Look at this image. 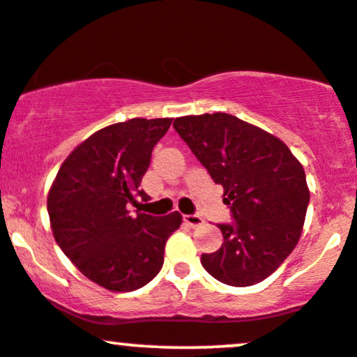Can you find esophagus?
<instances>
[{
	"mask_svg": "<svg viewBox=\"0 0 357 357\" xmlns=\"http://www.w3.org/2000/svg\"><path fill=\"white\" fill-rule=\"evenodd\" d=\"M183 220H185L190 227H198V225H202V223H203V218L199 217V215H195V213L183 215Z\"/></svg>",
	"mask_w": 357,
	"mask_h": 357,
	"instance_id": "obj_1",
	"label": "esophagus"
}]
</instances>
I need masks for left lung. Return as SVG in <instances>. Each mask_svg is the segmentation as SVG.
<instances>
[{"mask_svg": "<svg viewBox=\"0 0 357 357\" xmlns=\"http://www.w3.org/2000/svg\"><path fill=\"white\" fill-rule=\"evenodd\" d=\"M174 130L217 185L230 223H218L222 248L202 254L203 268L230 287L266 280L291 254L310 193L303 166L280 139L229 115L176 119Z\"/></svg>", "mask_w": 357, "mask_h": 357, "instance_id": "obj_1", "label": "left lung"}]
</instances>
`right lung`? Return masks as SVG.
I'll return each instance as SVG.
<instances>
[{"instance_id":"right-lung-1","label":"right lung","mask_w":357,"mask_h":357,"mask_svg":"<svg viewBox=\"0 0 357 357\" xmlns=\"http://www.w3.org/2000/svg\"><path fill=\"white\" fill-rule=\"evenodd\" d=\"M171 119H132L101 128L62 162L47 197L50 227L62 252L88 280L112 291H134L158 276L167 238L181 225L128 213L149 197L140 181Z\"/></svg>"}]
</instances>
